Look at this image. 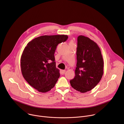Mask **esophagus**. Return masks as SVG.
Segmentation results:
<instances>
[{"instance_id":"obj_1","label":"esophagus","mask_w":124,"mask_h":124,"mask_svg":"<svg viewBox=\"0 0 124 124\" xmlns=\"http://www.w3.org/2000/svg\"><path fill=\"white\" fill-rule=\"evenodd\" d=\"M65 72H66V70H61V73L62 75H64V74L65 73Z\"/></svg>"}]
</instances>
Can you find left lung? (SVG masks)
Listing matches in <instances>:
<instances>
[{"label":"left lung","instance_id":"1","mask_svg":"<svg viewBox=\"0 0 124 124\" xmlns=\"http://www.w3.org/2000/svg\"><path fill=\"white\" fill-rule=\"evenodd\" d=\"M75 77L70 82L74 89L85 93L100 81L103 74V60L100 47L88 37H78Z\"/></svg>","mask_w":124,"mask_h":124}]
</instances>
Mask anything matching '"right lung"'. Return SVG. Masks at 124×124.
<instances>
[{
    "mask_svg": "<svg viewBox=\"0 0 124 124\" xmlns=\"http://www.w3.org/2000/svg\"><path fill=\"white\" fill-rule=\"evenodd\" d=\"M67 35H44L29 42L21 59L25 80L38 91L46 93L54 88L60 77L56 67L54 53L57 45L65 42Z\"/></svg>",
    "mask_w": 124,
    "mask_h": 124,
    "instance_id": "add662e5",
    "label": "right lung"
}]
</instances>
